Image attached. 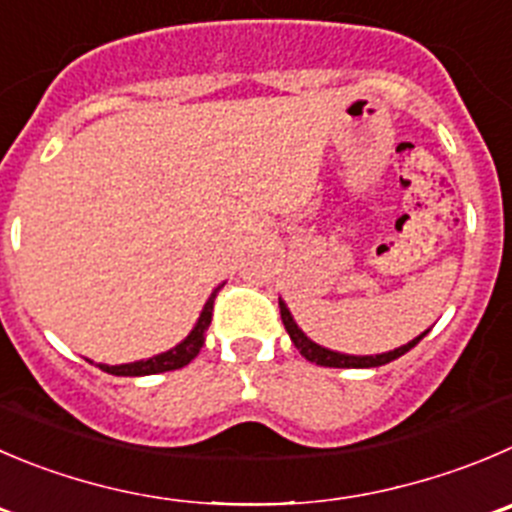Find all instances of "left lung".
<instances>
[{"label":"left lung","mask_w":512,"mask_h":512,"mask_svg":"<svg viewBox=\"0 0 512 512\" xmlns=\"http://www.w3.org/2000/svg\"><path fill=\"white\" fill-rule=\"evenodd\" d=\"M279 309H281V321H284L286 332H289L294 347L299 349L301 357L309 359V362H314V364H319V367H337V369L382 367V364L394 362V359H399L402 354L410 352L412 347H417V344H420V339H425L427 332H430V329H427V332H422L420 337H415L412 342L402 344V347H397V349H389V352H382V354H344V352H334V349H326V347H321V344L311 342V339L301 332V326L294 321V316H291L289 306H286L284 299H279Z\"/></svg>","instance_id":"8db88e82"}]
</instances>
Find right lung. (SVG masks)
I'll return each mask as SVG.
<instances>
[{
	"instance_id": "right-lung-1",
	"label": "right lung",
	"mask_w": 512,
	"mask_h": 512,
	"mask_svg": "<svg viewBox=\"0 0 512 512\" xmlns=\"http://www.w3.org/2000/svg\"><path fill=\"white\" fill-rule=\"evenodd\" d=\"M221 286L223 284H218L216 289L211 291V296H208V301L203 304L201 316H198V321L193 324L191 332H188V337L183 339V342L175 344L173 349L155 354V357L138 359V362L115 364V367H110V364H97V367L107 374H115V377H148V374L173 372V369L191 364L193 359L198 357V352H201L203 342H206V332H208V326H211V316H213V299H216V294L221 291ZM87 362H90V359H87Z\"/></svg>"
}]
</instances>
